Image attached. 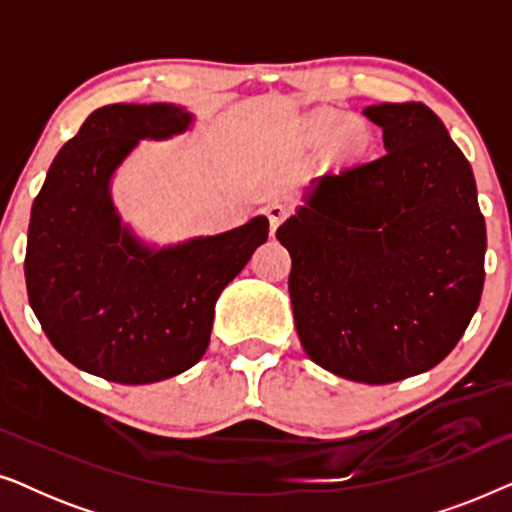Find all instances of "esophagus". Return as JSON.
<instances>
[{"label":"esophagus","instance_id":"obj_1","mask_svg":"<svg viewBox=\"0 0 512 512\" xmlns=\"http://www.w3.org/2000/svg\"><path fill=\"white\" fill-rule=\"evenodd\" d=\"M286 214H289V209H286L284 205H270L268 207V219H270L272 230H277L279 223L286 219Z\"/></svg>","mask_w":512,"mask_h":512}]
</instances>
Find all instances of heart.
<instances>
[{
	"instance_id": "1",
	"label": "heart",
	"mask_w": 512,
	"mask_h": 512,
	"mask_svg": "<svg viewBox=\"0 0 512 512\" xmlns=\"http://www.w3.org/2000/svg\"><path fill=\"white\" fill-rule=\"evenodd\" d=\"M342 128V116L335 114V111H321L312 118V130L317 132V135H335ZM347 142H352L354 139V132L349 130L345 135Z\"/></svg>"
}]
</instances>
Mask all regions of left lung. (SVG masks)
I'll use <instances>...</instances> for the list:
<instances>
[{
    "label": "left lung",
    "instance_id": "8db88e82",
    "mask_svg": "<svg viewBox=\"0 0 512 512\" xmlns=\"http://www.w3.org/2000/svg\"><path fill=\"white\" fill-rule=\"evenodd\" d=\"M387 153L321 177L277 228L291 254L298 338L347 380L389 384L431 370L478 310L487 230L473 170L419 102L368 107Z\"/></svg>",
    "mask_w": 512,
    "mask_h": 512
}]
</instances>
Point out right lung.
Masks as SVG:
<instances>
[{
    "label": "right lung",
    "mask_w": 512,
    "mask_h": 512,
    "mask_svg": "<svg viewBox=\"0 0 512 512\" xmlns=\"http://www.w3.org/2000/svg\"><path fill=\"white\" fill-rule=\"evenodd\" d=\"M191 116L170 104L93 111L55 156L32 205L27 298L51 345L76 368L151 384L207 352L221 291L268 240V219L151 251L121 228L109 179L137 139H165Z\"/></svg>",
    "instance_id": "right-lung-1"
}]
</instances>
